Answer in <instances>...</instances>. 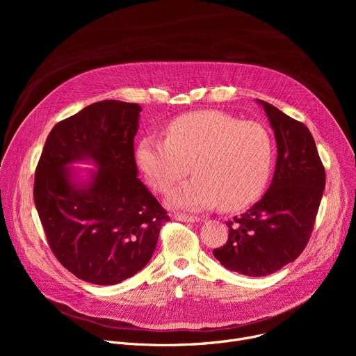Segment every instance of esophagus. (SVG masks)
<instances>
[{"label":"esophagus","mask_w":356,"mask_h":356,"mask_svg":"<svg viewBox=\"0 0 356 356\" xmlns=\"http://www.w3.org/2000/svg\"><path fill=\"white\" fill-rule=\"evenodd\" d=\"M173 218L177 221H181V222H198L200 221V218L195 216H186V214H179V213L175 214Z\"/></svg>","instance_id":"esophagus-1"}]
</instances>
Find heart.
Instances as JSON below:
<instances>
[{
  "label": "heart",
  "mask_w": 356,
  "mask_h": 356,
  "mask_svg": "<svg viewBox=\"0 0 356 356\" xmlns=\"http://www.w3.org/2000/svg\"><path fill=\"white\" fill-rule=\"evenodd\" d=\"M136 163L147 184L169 191L168 204L187 211L221 206L241 210L264 193L275 158L273 138L255 121L241 122L221 111H200L176 118L166 140L145 136L136 146Z\"/></svg>",
  "instance_id": "b5f03b06"
}]
</instances>
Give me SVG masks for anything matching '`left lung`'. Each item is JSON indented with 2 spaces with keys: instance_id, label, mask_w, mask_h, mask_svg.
Wrapping results in <instances>:
<instances>
[{
  "instance_id": "obj_1",
  "label": "left lung",
  "mask_w": 356,
  "mask_h": 356,
  "mask_svg": "<svg viewBox=\"0 0 356 356\" xmlns=\"http://www.w3.org/2000/svg\"><path fill=\"white\" fill-rule=\"evenodd\" d=\"M277 158L272 183L246 213L227 222L228 241L214 249L228 270L261 277L296 261L306 248L325 187V170L309 128L266 101Z\"/></svg>"
}]
</instances>
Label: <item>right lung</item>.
I'll return each instance as SVG.
<instances>
[{"instance_id":"right-lung-1","label":"right lung","mask_w":356,"mask_h":356,"mask_svg":"<svg viewBox=\"0 0 356 356\" xmlns=\"http://www.w3.org/2000/svg\"><path fill=\"white\" fill-rule=\"evenodd\" d=\"M138 104L104 99L60 121L47 135L33 200L47 242L76 277L118 284L154 255L166 211L138 179ZM90 163L95 170H76Z\"/></svg>"}]
</instances>
